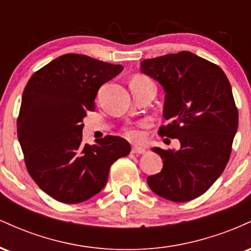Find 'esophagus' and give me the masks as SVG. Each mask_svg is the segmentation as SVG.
<instances>
[{"instance_id":"esophagus-1","label":"esophagus","mask_w":251,"mask_h":251,"mask_svg":"<svg viewBox=\"0 0 251 251\" xmlns=\"http://www.w3.org/2000/svg\"><path fill=\"white\" fill-rule=\"evenodd\" d=\"M131 152L133 154H144L145 153V149H143V148H138V146H133V148L131 149Z\"/></svg>"}]
</instances>
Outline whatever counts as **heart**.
I'll use <instances>...</instances> for the list:
<instances>
[{
    "mask_svg": "<svg viewBox=\"0 0 251 251\" xmlns=\"http://www.w3.org/2000/svg\"><path fill=\"white\" fill-rule=\"evenodd\" d=\"M152 82V80L150 79L149 76L144 75V74H137L132 77L131 83H150ZM149 123L148 122H140L138 125L132 126V127H126L124 129V134L125 137H127L128 139L133 140V142H142V140L145 138V134H144L143 128L148 127Z\"/></svg>",
    "mask_w": 251,
    "mask_h": 251,
    "instance_id": "heart-1",
    "label": "heart"
}]
</instances>
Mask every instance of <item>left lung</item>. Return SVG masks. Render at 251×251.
Masks as SVG:
<instances>
[{
	"label": "left lung",
	"mask_w": 251,
	"mask_h": 251,
	"mask_svg": "<svg viewBox=\"0 0 251 251\" xmlns=\"http://www.w3.org/2000/svg\"><path fill=\"white\" fill-rule=\"evenodd\" d=\"M142 72L165 89L158 134L180 142V150L153 148L163 159L159 174L148 177L150 189L165 200L189 201L209 190L231 154L238 111L221 67L191 51L146 59Z\"/></svg>",
	"instance_id": "left-lung-1"
}]
</instances>
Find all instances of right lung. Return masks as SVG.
I'll return each mask as SVG.
<instances>
[{
    "label": "right lung",
    "mask_w": 251,
    "mask_h": 251,
    "mask_svg": "<svg viewBox=\"0 0 251 251\" xmlns=\"http://www.w3.org/2000/svg\"><path fill=\"white\" fill-rule=\"evenodd\" d=\"M82 55L65 54L30 76L22 94L17 137L34 181L67 204L93 197L107 183L111 165L131 152L123 138L106 135L82 144L83 117L93 112L98 91L123 71Z\"/></svg>",
    "instance_id": "right-lung-1"
}]
</instances>
